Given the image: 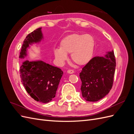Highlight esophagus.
I'll return each instance as SVG.
<instances>
[{
    "label": "esophagus",
    "mask_w": 134,
    "mask_h": 134,
    "mask_svg": "<svg viewBox=\"0 0 134 134\" xmlns=\"http://www.w3.org/2000/svg\"><path fill=\"white\" fill-rule=\"evenodd\" d=\"M67 72H68V73H69V74H73L74 72V71L72 70H68L67 71Z\"/></svg>",
    "instance_id": "1"
}]
</instances>
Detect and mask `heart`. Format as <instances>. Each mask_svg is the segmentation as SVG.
<instances>
[{
    "instance_id": "b5f03b06",
    "label": "heart",
    "mask_w": 134,
    "mask_h": 134,
    "mask_svg": "<svg viewBox=\"0 0 134 134\" xmlns=\"http://www.w3.org/2000/svg\"><path fill=\"white\" fill-rule=\"evenodd\" d=\"M94 48V40L92 36L74 34L63 38L60 42V48H56L54 53L60 63L67 59V54H71L72 62L83 65L92 59Z\"/></svg>"
}]
</instances>
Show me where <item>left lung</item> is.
<instances>
[{
  "label": "left lung",
  "instance_id": "1",
  "mask_svg": "<svg viewBox=\"0 0 134 134\" xmlns=\"http://www.w3.org/2000/svg\"><path fill=\"white\" fill-rule=\"evenodd\" d=\"M115 68L113 51L104 56H97L90 60L79 74L80 90L84 99L96 102L108 94L113 86Z\"/></svg>",
  "mask_w": 134,
  "mask_h": 134
}]
</instances>
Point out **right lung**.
I'll return each instance as SVG.
<instances>
[{"mask_svg": "<svg viewBox=\"0 0 134 134\" xmlns=\"http://www.w3.org/2000/svg\"><path fill=\"white\" fill-rule=\"evenodd\" d=\"M41 27L28 34L23 41L20 58L26 55L29 44L38 42L42 38ZM22 83L27 92L37 102L48 103L55 97L63 71L61 69L46 64L42 61H23L20 67Z\"/></svg>", "mask_w": 134, "mask_h": 134, "instance_id": "add662e5", "label": "right lung"}]
</instances>
